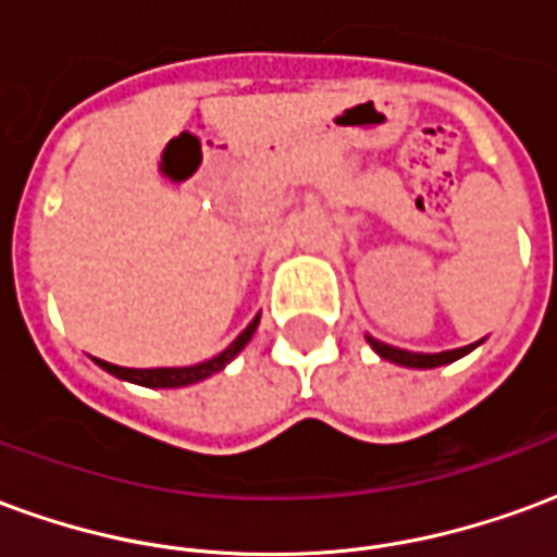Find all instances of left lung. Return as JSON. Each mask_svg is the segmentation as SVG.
<instances>
[{"mask_svg":"<svg viewBox=\"0 0 557 557\" xmlns=\"http://www.w3.org/2000/svg\"><path fill=\"white\" fill-rule=\"evenodd\" d=\"M370 339V346H373L385 361L403 363V367H418V370H430V367H442V363H450L456 358H462L468 351L474 349V346H462V349H450V351H438V355H420V351H406V349H394V346H387L382 339L367 337Z\"/></svg>","mask_w":557,"mask_h":557,"instance_id":"obj_1","label":"left lung"}]
</instances>
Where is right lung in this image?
Listing matches in <instances>:
<instances>
[{
	"mask_svg": "<svg viewBox=\"0 0 557 557\" xmlns=\"http://www.w3.org/2000/svg\"><path fill=\"white\" fill-rule=\"evenodd\" d=\"M256 325H259V315H256L250 325L244 327L238 337L232 339L226 349L214 355L211 361H202L196 363V367H158V370H131V367H115V363H107V361H98V367H103L107 373L119 375V379H127V382H137V385H146V387H182V385H194V382H202L208 375L220 373L226 363L238 355V351L247 346V339L253 337Z\"/></svg>",
	"mask_w": 557,
	"mask_h": 557,
	"instance_id": "1",
	"label": "right lung"
}]
</instances>
